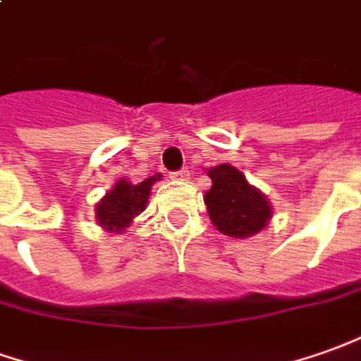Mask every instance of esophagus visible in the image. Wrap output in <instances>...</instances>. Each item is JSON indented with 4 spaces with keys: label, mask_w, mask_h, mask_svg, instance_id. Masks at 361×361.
<instances>
[{
    "label": "esophagus",
    "mask_w": 361,
    "mask_h": 361,
    "mask_svg": "<svg viewBox=\"0 0 361 361\" xmlns=\"http://www.w3.org/2000/svg\"><path fill=\"white\" fill-rule=\"evenodd\" d=\"M171 178H175V180H188V178H190V173H188L186 169H180V171H176V173H171Z\"/></svg>",
    "instance_id": "esophagus-1"
}]
</instances>
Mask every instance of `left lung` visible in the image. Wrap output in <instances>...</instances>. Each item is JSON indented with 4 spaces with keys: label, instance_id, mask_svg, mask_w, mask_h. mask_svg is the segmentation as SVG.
<instances>
[{
    "label": "left lung",
    "instance_id": "1",
    "mask_svg": "<svg viewBox=\"0 0 361 361\" xmlns=\"http://www.w3.org/2000/svg\"><path fill=\"white\" fill-rule=\"evenodd\" d=\"M212 186L204 195L208 216L218 232L230 238H250L269 224L271 210L267 196L247 183L235 166H212L208 171Z\"/></svg>",
    "mask_w": 361,
    "mask_h": 361
}]
</instances>
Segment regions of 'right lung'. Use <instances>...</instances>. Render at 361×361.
<instances>
[{
    "label": "right lung",
    "instance_id": "right-lung-1",
    "mask_svg": "<svg viewBox=\"0 0 361 361\" xmlns=\"http://www.w3.org/2000/svg\"><path fill=\"white\" fill-rule=\"evenodd\" d=\"M161 180V175L149 176L139 185H131L129 180L121 178L111 190L106 192L100 202L96 204V222L109 233H123L131 226L133 218L145 210L151 186Z\"/></svg>",
    "mask_w": 361,
    "mask_h": 361
}]
</instances>
